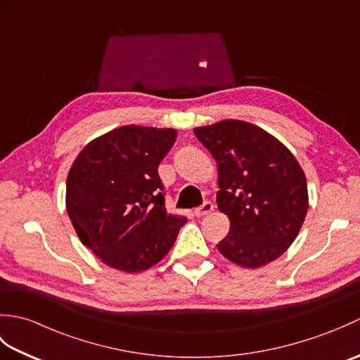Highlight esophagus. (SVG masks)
I'll return each instance as SVG.
<instances>
[{"label":"esophagus","instance_id":"obj_1","mask_svg":"<svg viewBox=\"0 0 360 360\" xmlns=\"http://www.w3.org/2000/svg\"><path fill=\"white\" fill-rule=\"evenodd\" d=\"M212 212H213V204L212 202H204L201 207L195 209V217L202 218L205 215H209V213H212Z\"/></svg>","mask_w":360,"mask_h":360}]
</instances>
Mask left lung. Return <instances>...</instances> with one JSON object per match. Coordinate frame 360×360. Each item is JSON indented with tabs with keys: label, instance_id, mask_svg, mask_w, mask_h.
Segmentation results:
<instances>
[{
	"label": "left lung",
	"instance_id": "obj_1",
	"mask_svg": "<svg viewBox=\"0 0 360 360\" xmlns=\"http://www.w3.org/2000/svg\"><path fill=\"white\" fill-rule=\"evenodd\" d=\"M218 164V210L231 232L218 250L257 269L285 254L308 212L307 176L295 156L266 129L226 119L193 128Z\"/></svg>",
	"mask_w": 360,
	"mask_h": 360
}]
</instances>
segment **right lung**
Instances as JSON below:
<instances>
[{
  "instance_id": "obj_1",
  "label": "right lung",
  "mask_w": 360,
  "mask_h": 360,
  "mask_svg": "<svg viewBox=\"0 0 360 360\" xmlns=\"http://www.w3.org/2000/svg\"><path fill=\"white\" fill-rule=\"evenodd\" d=\"M176 134L174 128L119 127L86 143L72 162L66 212L80 241L106 266L147 271L187 223L167 213L158 174Z\"/></svg>"
}]
</instances>
